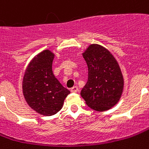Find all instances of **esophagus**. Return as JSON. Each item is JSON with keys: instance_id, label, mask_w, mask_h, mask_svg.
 Returning <instances> with one entry per match:
<instances>
[{"instance_id": "obj_1", "label": "esophagus", "mask_w": 149, "mask_h": 149, "mask_svg": "<svg viewBox=\"0 0 149 149\" xmlns=\"http://www.w3.org/2000/svg\"><path fill=\"white\" fill-rule=\"evenodd\" d=\"M77 91H78V88H77V86H74L73 88H71V92L77 93Z\"/></svg>"}]
</instances>
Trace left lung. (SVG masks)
Instances as JSON below:
<instances>
[{
  "instance_id": "obj_1",
  "label": "left lung",
  "mask_w": 149,
  "mask_h": 149,
  "mask_svg": "<svg viewBox=\"0 0 149 149\" xmlns=\"http://www.w3.org/2000/svg\"><path fill=\"white\" fill-rule=\"evenodd\" d=\"M88 69V82L81 91L87 105L96 111H105L120 100L124 79L117 61L104 46L93 44L83 53Z\"/></svg>"
}]
</instances>
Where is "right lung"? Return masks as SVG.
<instances>
[{"mask_svg": "<svg viewBox=\"0 0 149 149\" xmlns=\"http://www.w3.org/2000/svg\"><path fill=\"white\" fill-rule=\"evenodd\" d=\"M55 54L45 49L33 57L22 79V93L26 102L40 115L50 116L61 110L70 91L57 80L52 72Z\"/></svg>", "mask_w": 149, "mask_h": 149, "instance_id": "1", "label": "right lung"}]
</instances>
